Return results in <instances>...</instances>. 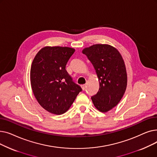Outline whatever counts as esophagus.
I'll list each match as a JSON object with an SVG mask.
<instances>
[{
	"mask_svg": "<svg viewBox=\"0 0 157 157\" xmlns=\"http://www.w3.org/2000/svg\"><path fill=\"white\" fill-rule=\"evenodd\" d=\"M81 88H82V89L84 90L85 89V88H86V85H81Z\"/></svg>",
	"mask_w": 157,
	"mask_h": 157,
	"instance_id": "obj_1",
	"label": "esophagus"
}]
</instances>
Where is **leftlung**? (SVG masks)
Instances as JSON below:
<instances>
[{"mask_svg":"<svg viewBox=\"0 0 157 157\" xmlns=\"http://www.w3.org/2000/svg\"><path fill=\"white\" fill-rule=\"evenodd\" d=\"M82 52L94 65L99 81L98 91L91 97L94 105L101 112H108L119 103L126 90L125 62L117 49L109 44H94Z\"/></svg>","mask_w":157,"mask_h":157,"instance_id":"1","label":"left lung"}]
</instances>
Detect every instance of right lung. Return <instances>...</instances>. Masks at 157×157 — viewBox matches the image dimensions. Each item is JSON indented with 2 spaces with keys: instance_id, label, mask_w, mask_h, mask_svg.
I'll return each mask as SVG.
<instances>
[{
  "instance_id": "obj_1",
  "label": "right lung",
  "mask_w": 157,
  "mask_h": 157,
  "mask_svg": "<svg viewBox=\"0 0 157 157\" xmlns=\"http://www.w3.org/2000/svg\"><path fill=\"white\" fill-rule=\"evenodd\" d=\"M74 48L46 46L37 53L30 69V83L39 104L47 111H67L82 89L65 69Z\"/></svg>"
}]
</instances>
